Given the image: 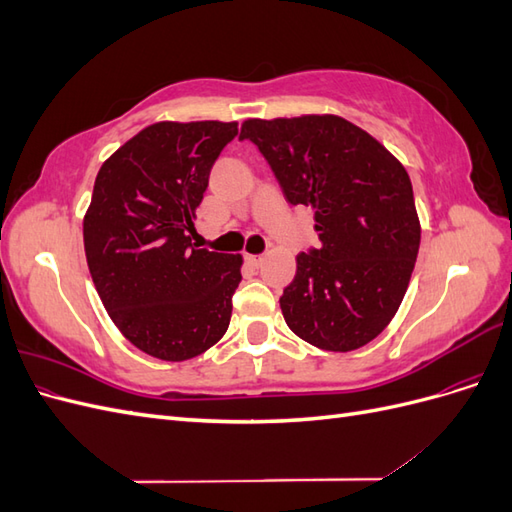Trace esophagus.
Masks as SVG:
<instances>
[{"label": "esophagus", "mask_w": 512, "mask_h": 512, "mask_svg": "<svg viewBox=\"0 0 512 512\" xmlns=\"http://www.w3.org/2000/svg\"><path fill=\"white\" fill-rule=\"evenodd\" d=\"M245 260L250 262V265H254V267H260V262L265 260L262 256H254V254H245Z\"/></svg>", "instance_id": "1"}]
</instances>
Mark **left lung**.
I'll use <instances>...</instances> for the list:
<instances>
[{
  "label": "left lung",
  "mask_w": 512,
  "mask_h": 512,
  "mask_svg": "<svg viewBox=\"0 0 512 512\" xmlns=\"http://www.w3.org/2000/svg\"><path fill=\"white\" fill-rule=\"evenodd\" d=\"M239 138L260 149L290 205L316 211L320 247L297 256L280 299L290 331L331 352L369 344L404 301L421 245L406 168L337 115L247 119Z\"/></svg>",
  "instance_id": "obj_1"
}]
</instances>
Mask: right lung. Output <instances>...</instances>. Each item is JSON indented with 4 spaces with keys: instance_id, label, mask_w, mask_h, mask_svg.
Segmentation results:
<instances>
[{
    "instance_id": "obj_1",
    "label": "right lung",
    "mask_w": 512,
    "mask_h": 512,
    "mask_svg": "<svg viewBox=\"0 0 512 512\" xmlns=\"http://www.w3.org/2000/svg\"><path fill=\"white\" fill-rule=\"evenodd\" d=\"M237 121H160L108 158L83 220L91 280L130 344L188 361L218 344L241 282V254L192 243L211 166Z\"/></svg>"
}]
</instances>
